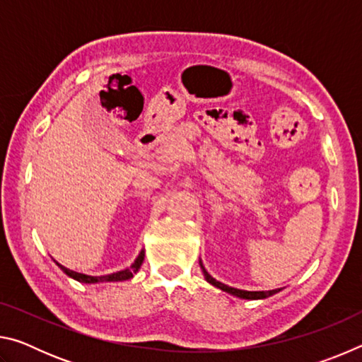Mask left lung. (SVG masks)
<instances>
[{
    "label": "left lung",
    "mask_w": 362,
    "mask_h": 362,
    "mask_svg": "<svg viewBox=\"0 0 362 362\" xmlns=\"http://www.w3.org/2000/svg\"><path fill=\"white\" fill-rule=\"evenodd\" d=\"M199 267H201V269H203V274H204V278H206L207 283L212 284L214 287H217V289H220V291L231 293V296H235V297L246 298V300H259V298L272 297V296H274V293H278L281 291V289H273V291H243V289H235V287H230V286H226L223 283H220V281H217V279H214L211 274L206 272V268L203 267V262H201V260H199Z\"/></svg>",
    "instance_id": "1"
}]
</instances>
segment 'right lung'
Segmentation results:
<instances>
[{
	"label": "right lung",
	"mask_w": 362,
	"mask_h": 362,
	"mask_svg": "<svg viewBox=\"0 0 362 362\" xmlns=\"http://www.w3.org/2000/svg\"><path fill=\"white\" fill-rule=\"evenodd\" d=\"M145 259V250L139 254V257L136 259V262L132 263L129 268L126 269H121V272H116V273H110V274H103V276H90V274H84V273H78V272H73V269L66 268L64 265H60L57 263V267L62 269V272L66 274V276L73 278L78 283H84V284H95V283H116V281H127L131 279L134 274H136L140 267H142Z\"/></svg>",
	"instance_id": "1"
}]
</instances>
